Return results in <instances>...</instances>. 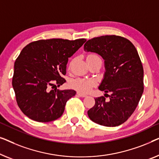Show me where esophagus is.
I'll use <instances>...</instances> for the list:
<instances>
[{"instance_id": "obj_1", "label": "esophagus", "mask_w": 159, "mask_h": 159, "mask_svg": "<svg viewBox=\"0 0 159 159\" xmlns=\"http://www.w3.org/2000/svg\"><path fill=\"white\" fill-rule=\"evenodd\" d=\"M77 95L79 96V97H86V95L85 94V93H80V92H77Z\"/></svg>"}]
</instances>
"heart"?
<instances>
[{
	"label": "heart",
	"mask_w": 159,
	"mask_h": 159,
	"mask_svg": "<svg viewBox=\"0 0 159 159\" xmlns=\"http://www.w3.org/2000/svg\"><path fill=\"white\" fill-rule=\"evenodd\" d=\"M87 57H99L97 55H89ZM94 85V80L84 78H75L70 81V86L80 93H87Z\"/></svg>",
	"instance_id": "1"
}]
</instances>
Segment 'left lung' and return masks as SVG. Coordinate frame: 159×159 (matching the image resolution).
<instances>
[{
  "instance_id": "left-lung-1",
  "label": "left lung",
  "mask_w": 159,
  "mask_h": 159,
  "mask_svg": "<svg viewBox=\"0 0 159 159\" xmlns=\"http://www.w3.org/2000/svg\"><path fill=\"white\" fill-rule=\"evenodd\" d=\"M84 51L104 59L105 72L99 89L109 98H96L89 117L103 126H119L134 112L143 93V68L138 51L128 39L115 35L88 40Z\"/></svg>"
}]
</instances>
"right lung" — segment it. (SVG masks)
<instances>
[{"label":"right lung","mask_w":159,"mask_h":159,"mask_svg":"<svg viewBox=\"0 0 159 159\" xmlns=\"http://www.w3.org/2000/svg\"><path fill=\"white\" fill-rule=\"evenodd\" d=\"M86 39H41L23 48L14 63L12 86L18 106L31 120L54 121L62 116L67 101L75 91L57 89L66 82L68 57Z\"/></svg>","instance_id":"obj_1"}]
</instances>
